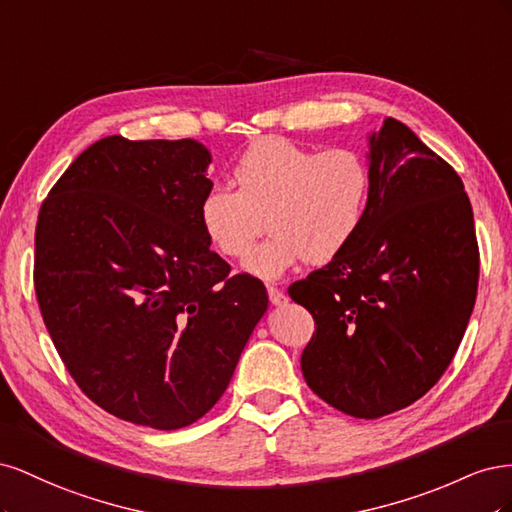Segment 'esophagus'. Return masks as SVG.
I'll return each mask as SVG.
<instances>
[{
	"mask_svg": "<svg viewBox=\"0 0 512 512\" xmlns=\"http://www.w3.org/2000/svg\"><path fill=\"white\" fill-rule=\"evenodd\" d=\"M267 292H269V299H271L273 305H284L288 301L286 294L277 286H267Z\"/></svg>",
	"mask_w": 512,
	"mask_h": 512,
	"instance_id": "1",
	"label": "esophagus"
}]
</instances>
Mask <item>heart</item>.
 Instances as JSON below:
<instances>
[{"label": "heart", "instance_id": "heart-1", "mask_svg": "<svg viewBox=\"0 0 512 512\" xmlns=\"http://www.w3.org/2000/svg\"><path fill=\"white\" fill-rule=\"evenodd\" d=\"M232 179L237 190L215 183L203 194L198 220L228 258H243L269 224L271 237L243 265L262 280H277L303 260L322 265L342 254L363 228L374 183L356 149L316 151L284 136L247 147Z\"/></svg>", "mask_w": 512, "mask_h": 512}]
</instances>
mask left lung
Wrapping results in <instances>:
<instances>
[{
	"label": "left lung",
	"instance_id": "obj_1",
	"mask_svg": "<svg viewBox=\"0 0 512 512\" xmlns=\"http://www.w3.org/2000/svg\"><path fill=\"white\" fill-rule=\"evenodd\" d=\"M371 196L356 239L288 288L314 316L303 378L354 418L408 408L466 333L478 288L470 198L455 168L404 123L369 136Z\"/></svg>",
	"mask_w": 512,
	"mask_h": 512
}]
</instances>
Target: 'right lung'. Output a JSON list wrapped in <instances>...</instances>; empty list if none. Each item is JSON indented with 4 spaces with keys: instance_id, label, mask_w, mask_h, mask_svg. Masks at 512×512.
Segmentation results:
<instances>
[{
    "instance_id": "obj_1",
    "label": "right lung",
    "mask_w": 512,
    "mask_h": 512,
    "mask_svg": "<svg viewBox=\"0 0 512 512\" xmlns=\"http://www.w3.org/2000/svg\"><path fill=\"white\" fill-rule=\"evenodd\" d=\"M209 162L192 138L106 136L38 213L46 331L79 389L134 425L170 431L205 416L269 305L265 284L230 275L200 226Z\"/></svg>"
}]
</instances>
